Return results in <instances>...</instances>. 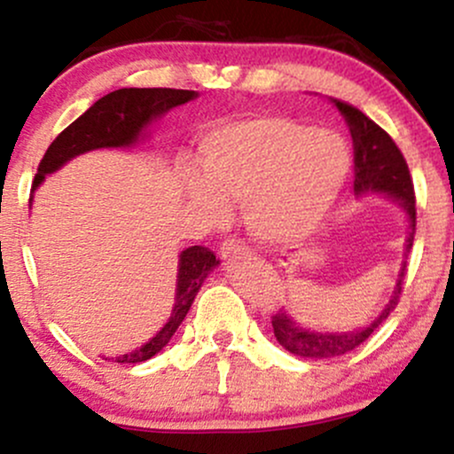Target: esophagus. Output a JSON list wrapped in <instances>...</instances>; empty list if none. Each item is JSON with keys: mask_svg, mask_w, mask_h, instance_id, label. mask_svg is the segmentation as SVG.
<instances>
[{"mask_svg": "<svg viewBox=\"0 0 454 454\" xmlns=\"http://www.w3.org/2000/svg\"><path fill=\"white\" fill-rule=\"evenodd\" d=\"M241 254H247V245H245V241H241L239 237H231L222 243L220 256L223 260L237 258V256H241Z\"/></svg>", "mask_w": 454, "mask_h": 454, "instance_id": "1", "label": "esophagus"}]
</instances>
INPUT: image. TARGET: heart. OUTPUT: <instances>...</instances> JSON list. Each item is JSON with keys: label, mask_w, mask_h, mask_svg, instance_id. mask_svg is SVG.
I'll return each mask as SVG.
<instances>
[{"label": "heart", "mask_w": 454, "mask_h": 454, "mask_svg": "<svg viewBox=\"0 0 454 454\" xmlns=\"http://www.w3.org/2000/svg\"><path fill=\"white\" fill-rule=\"evenodd\" d=\"M190 200L211 217L243 202L245 223L264 243H290L320 223L340 196L350 151L341 137L279 117L228 123L202 138Z\"/></svg>", "instance_id": "1"}]
</instances>
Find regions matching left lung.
<instances>
[{"label": "left lung", "instance_id": "8db88e82", "mask_svg": "<svg viewBox=\"0 0 454 454\" xmlns=\"http://www.w3.org/2000/svg\"><path fill=\"white\" fill-rule=\"evenodd\" d=\"M328 100L340 111L348 129H350L354 147V192L356 194L384 192V194L393 196L395 200L401 202V207L408 213L411 226L408 243H405V249H410L411 241H414L416 226V196L408 161H405L403 153L395 145V140L376 121H372L367 114L348 102L335 100V98H328ZM403 270L405 264L401 269L399 281L395 286L393 296H390L387 307L367 326L348 333H316L299 326L288 311L281 309L275 316H270L275 337H278V341L286 350L303 358H335L341 356V354H348L354 348L361 346L363 341H367L373 335V331L395 309L401 296V281H403L401 278H403Z\"/></svg>", "mask_w": 454, "mask_h": 454}]
</instances>
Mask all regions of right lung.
<instances>
[{"label":"right lung","instance_id":"add662e5","mask_svg":"<svg viewBox=\"0 0 454 454\" xmlns=\"http://www.w3.org/2000/svg\"><path fill=\"white\" fill-rule=\"evenodd\" d=\"M196 96V91L168 90V87H153V90L129 87V90L111 91L108 96L100 98V100L93 104L90 111L82 113L74 123H70L51 143V147L46 149L44 158L38 164V173H35L31 192L43 184L46 175L59 170L67 160L76 158V155L85 153V151L104 147H129V145L137 143L143 129L155 117L170 111V108L179 106V104L194 100ZM217 264H220V260H215V254L209 247L192 245V247L184 249L179 256V273H176L175 307L168 322L143 348L113 358V361L123 364H137L155 356L170 341V337L175 335V331L184 322L192 303H194L196 293L200 290L202 281L207 279V275Z\"/></svg>","mask_w":454,"mask_h":454}]
</instances>
